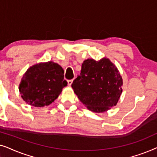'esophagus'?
<instances>
[{
    "mask_svg": "<svg viewBox=\"0 0 157 157\" xmlns=\"http://www.w3.org/2000/svg\"><path fill=\"white\" fill-rule=\"evenodd\" d=\"M67 82H68V86H71L72 83H73V80H68Z\"/></svg>",
    "mask_w": 157,
    "mask_h": 157,
    "instance_id": "34e87169",
    "label": "esophagus"
}]
</instances>
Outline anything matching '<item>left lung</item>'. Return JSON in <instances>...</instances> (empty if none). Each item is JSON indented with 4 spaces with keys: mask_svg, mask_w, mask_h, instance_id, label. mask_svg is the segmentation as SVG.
I'll return each instance as SVG.
<instances>
[{
    "mask_svg": "<svg viewBox=\"0 0 157 157\" xmlns=\"http://www.w3.org/2000/svg\"><path fill=\"white\" fill-rule=\"evenodd\" d=\"M123 81L117 68L106 58L83 62L81 74L71 87L78 99L92 111L104 112L116 106Z\"/></svg>",
    "mask_w": 157,
    "mask_h": 157,
    "instance_id": "1",
    "label": "left lung"
}]
</instances>
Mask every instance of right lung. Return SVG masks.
<instances>
[{
	"mask_svg": "<svg viewBox=\"0 0 157 157\" xmlns=\"http://www.w3.org/2000/svg\"><path fill=\"white\" fill-rule=\"evenodd\" d=\"M63 74V68L52 61L31 66L23 75L19 85L21 97L36 107L51 104L67 86Z\"/></svg>",
	"mask_w": 157,
	"mask_h": 157,
	"instance_id": "obj_1",
	"label": "right lung"
}]
</instances>
